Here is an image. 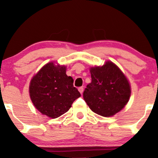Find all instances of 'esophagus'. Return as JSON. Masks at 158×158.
I'll return each mask as SVG.
<instances>
[{
    "mask_svg": "<svg viewBox=\"0 0 158 158\" xmlns=\"http://www.w3.org/2000/svg\"><path fill=\"white\" fill-rule=\"evenodd\" d=\"M79 91L80 92V94H82V93H83V91H84V88H82V87H80V88H79Z\"/></svg>",
    "mask_w": 158,
    "mask_h": 158,
    "instance_id": "1",
    "label": "esophagus"
}]
</instances>
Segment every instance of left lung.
<instances>
[{"label": "left lung", "mask_w": 158, "mask_h": 158, "mask_svg": "<svg viewBox=\"0 0 158 158\" xmlns=\"http://www.w3.org/2000/svg\"><path fill=\"white\" fill-rule=\"evenodd\" d=\"M91 82L87 85L83 98L94 113L111 117L120 111L129 101V81L117 64L106 61L102 66L90 68Z\"/></svg>", "instance_id": "1"}]
</instances>
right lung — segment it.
<instances>
[{
    "label": "right lung",
    "instance_id": "1",
    "mask_svg": "<svg viewBox=\"0 0 158 158\" xmlns=\"http://www.w3.org/2000/svg\"><path fill=\"white\" fill-rule=\"evenodd\" d=\"M67 67L54 61L47 63L32 77L29 93L35 108L50 118L66 113L81 97L73 79L66 74Z\"/></svg>",
    "mask_w": 158,
    "mask_h": 158
}]
</instances>
